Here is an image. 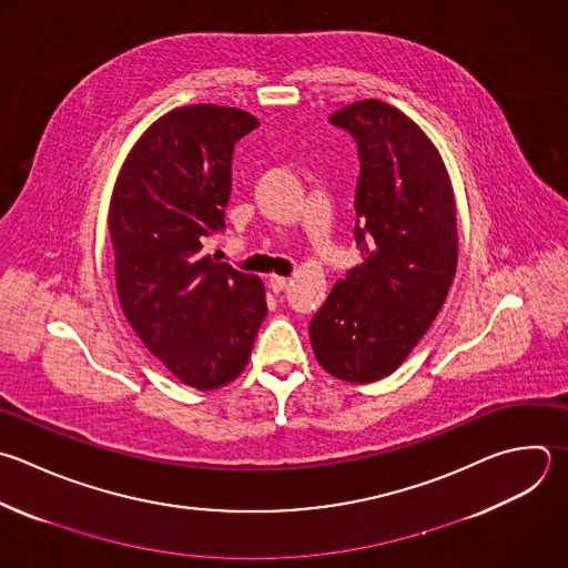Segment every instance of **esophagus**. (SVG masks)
Wrapping results in <instances>:
<instances>
[{
  "mask_svg": "<svg viewBox=\"0 0 568 568\" xmlns=\"http://www.w3.org/2000/svg\"><path fill=\"white\" fill-rule=\"evenodd\" d=\"M286 284H288V280L286 277H282V275H268V288L273 291V293H282L284 288H286Z\"/></svg>",
  "mask_w": 568,
  "mask_h": 568,
  "instance_id": "34e87169",
  "label": "esophagus"
}]
</instances>
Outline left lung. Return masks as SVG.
Masks as SVG:
<instances>
[{
	"mask_svg": "<svg viewBox=\"0 0 568 568\" xmlns=\"http://www.w3.org/2000/svg\"><path fill=\"white\" fill-rule=\"evenodd\" d=\"M359 149L355 240L364 262L311 320L320 366L371 384L395 373L435 322L457 268V204L433 140L399 109L362 100L331 115Z\"/></svg>",
	"mask_w": 568,
	"mask_h": 568,
	"instance_id": "1",
	"label": "left lung"
}]
</instances>
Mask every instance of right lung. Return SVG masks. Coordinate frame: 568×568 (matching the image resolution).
<instances>
[{
  "label": "right lung",
  "mask_w": 568,
  "mask_h": 568,
  "mask_svg": "<svg viewBox=\"0 0 568 568\" xmlns=\"http://www.w3.org/2000/svg\"><path fill=\"white\" fill-rule=\"evenodd\" d=\"M257 126L233 106L169 111L129 151L109 204L120 306L142 344L197 390L246 368L266 315L264 282L204 253L224 226L235 142Z\"/></svg>",
  "instance_id": "1"
}]
</instances>
